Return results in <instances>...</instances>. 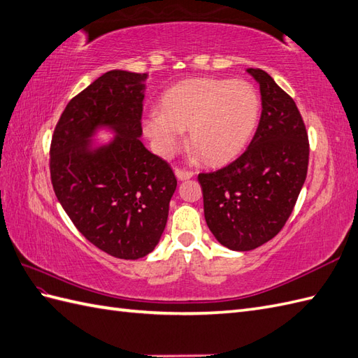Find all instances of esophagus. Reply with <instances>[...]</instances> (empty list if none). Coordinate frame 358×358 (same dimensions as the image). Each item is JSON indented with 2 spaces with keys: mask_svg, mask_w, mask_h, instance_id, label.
Returning a JSON list of instances; mask_svg holds the SVG:
<instances>
[{
  "mask_svg": "<svg viewBox=\"0 0 358 358\" xmlns=\"http://www.w3.org/2000/svg\"><path fill=\"white\" fill-rule=\"evenodd\" d=\"M176 177L180 180V181H185V180H189L194 177V172L190 171H181V169H176Z\"/></svg>",
  "mask_w": 358,
  "mask_h": 358,
  "instance_id": "obj_1",
  "label": "esophagus"
}]
</instances>
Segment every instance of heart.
Returning <instances> with one entry per match:
<instances>
[{"mask_svg": "<svg viewBox=\"0 0 358 358\" xmlns=\"http://www.w3.org/2000/svg\"><path fill=\"white\" fill-rule=\"evenodd\" d=\"M261 101L247 80L196 78L164 91L159 110L143 117L154 151L169 159L189 141L206 163L222 164L243 151L259 119Z\"/></svg>", "mask_w": 358, "mask_h": 358, "instance_id": "obj_1", "label": "heart"}]
</instances>
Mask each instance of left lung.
I'll list each match as a JSON object with an SVG mask.
<instances>
[{"mask_svg":"<svg viewBox=\"0 0 358 358\" xmlns=\"http://www.w3.org/2000/svg\"><path fill=\"white\" fill-rule=\"evenodd\" d=\"M261 91L259 124L244 154L199 173L207 227L224 247L250 252L285 226L308 171V136L294 101L270 74L247 69Z\"/></svg>","mask_w":358,"mask_h":358,"instance_id":"obj_1","label":"left lung"}]
</instances>
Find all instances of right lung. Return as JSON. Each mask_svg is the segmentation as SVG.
<instances>
[{
	"mask_svg": "<svg viewBox=\"0 0 358 358\" xmlns=\"http://www.w3.org/2000/svg\"><path fill=\"white\" fill-rule=\"evenodd\" d=\"M146 79L102 74L65 106L50 149L57 201L91 244L119 259L154 250L177 189L169 164L140 140Z\"/></svg>",
	"mask_w": 358,
	"mask_h": 358,
	"instance_id": "add662e5",
	"label": "right lung"
}]
</instances>
